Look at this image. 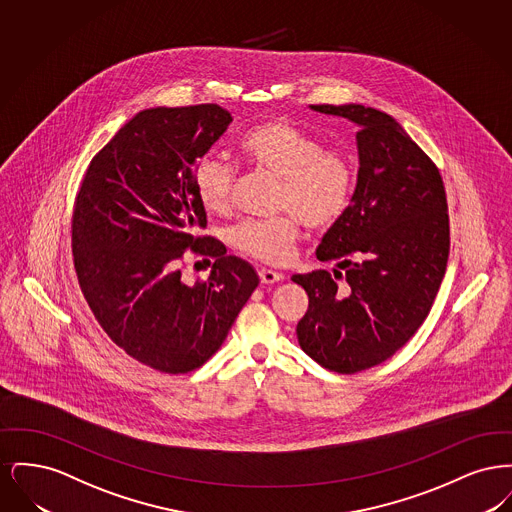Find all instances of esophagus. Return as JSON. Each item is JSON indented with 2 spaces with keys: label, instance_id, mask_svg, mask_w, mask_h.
<instances>
[{
  "label": "esophagus",
  "instance_id": "esophagus-1",
  "mask_svg": "<svg viewBox=\"0 0 512 512\" xmlns=\"http://www.w3.org/2000/svg\"><path fill=\"white\" fill-rule=\"evenodd\" d=\"M259 278H261V284H276L280 280H284V274L276 272V270H270V268H261L259 270Z\"/></svg>",
  "mask_w": 512,
  "mask_h": 512
}]
</instances>
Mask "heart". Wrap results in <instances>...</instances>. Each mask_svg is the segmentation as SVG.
Wrapping results in <instances>:
<instances>
[{
    "mask_svg": "<svg viewBox=\"0 0 512 512\" xmlns=\"http://www.w3.org/2000/svg\"><path fill=\"white\" fill-rule=\"evenodd\" d=\"M236 161L251 171L280 178L274 219L245 220L232 244L251 259L280 265L293 255L301 220L311 232H326L347 213L355 192V167L345 151L322 147L315 136L286 119L247 128L234 147ZM195 194L211 215L232 211L234 171L219 159H205L195 171Z\"/></svg>",
    "mask_w": 512,
    "mask_h": 512,
    "instance_id": "b5f03b06",
    "label": "heart"
}]
</instances>
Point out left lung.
Here are the masks:
<instances>
[{"label": "left lung", "instance_id": "left-lung-1", "mask_svg": "<svg viewBox=\"0 0 512 512\" xmlns=\"http://www.w3.org/2000/svg\"><path fill=\"white\" fill-rule=\"evenodd\" d=\"M311 107L359 124L361 167L347 213L317 249L345 274L293 276L309 295L295 332L318 365L355 374L388 361L428 317L449 257L447 195L436 163L390 115Z\"/></svg>", "mask_w": 512, "mask_h": 512}]
</instances>
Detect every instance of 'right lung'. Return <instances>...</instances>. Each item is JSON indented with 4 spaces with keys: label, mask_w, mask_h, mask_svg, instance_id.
<instances>
[{
    "label": "right lung",
    "mask_w": 512,
    "mask_h": 512,
    "mask_svg": "<svg viewBox=\"0 0 512 512\" xmlns=\"http://www.w3.org/2000/svg\"><path fill=\"white\" fill-rule=\"evenodd\" d=\"M230 122L217 103L140 111L94 155L74 199L73 263L90 311L128 357L171 376L219 351L259 286L251 265L195 234L207 226L195 171ZM188 250L214 259L194 287L177 268Z\"/></svg>",
    "instance_id": "right-lung-1"
}]
</instances>
